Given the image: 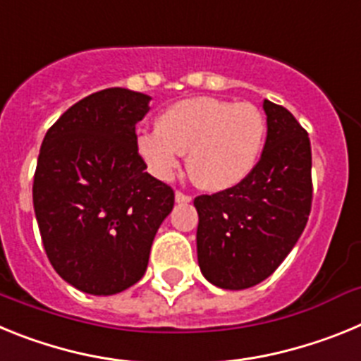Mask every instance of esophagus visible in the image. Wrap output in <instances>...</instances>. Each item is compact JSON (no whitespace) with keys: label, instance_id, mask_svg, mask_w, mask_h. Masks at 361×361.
I'll use <instances>...</instances> for the list:
<instances>
[{"label":"esophagus","instance_id":"esophagus-1","mask_svg":"<svg viewBox=\"0 0 361 361\" xmlns=\"http://www.w3.org/2000/svg\"><path fill=\"white\" fill-rule=\"evenodd\" d=\"M175 200H177L178 204H188L191 202V197L186 195V193H183V191H177V193H175Z\"/></svg>","mask_w":361,"mask_h":361}]
</instances>
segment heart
Returning <instances> with one entry per match:
<instances>
[{
  "mask_svg": "<svg viewBox=\"0 0 361 361\" xmlns=\"http://www.w3.org/2000/svg\"><path fill=\"white\" fill-rule=\"evenodd\" d=\"M266 132V117L255 104L191 97L166 108L157 128L137 137V152L161 180L173 177L188 153L193 183L206 191H224L250 177Z\"/></svg>",
  "mask_w": 361,
  "mask_h": 361,
  "instance_id": "1",
  "label": "heart"
}]
</instances>
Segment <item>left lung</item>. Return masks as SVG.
Segmentation results:
<instances>
[{
  "label": "left lung",
  "mask_w": 361,
  "mask_h": 361,
  "mask_svg": "<svg viewBox=\"0 0 361 361\" xmlns=\"http://www.w3.org/2000/svg\"><path fill=\"white\" fill-rule=\"evenodd\" d=\"M267 137L240 184L195 199L197 257L220 289L253 288L275 273L307 224L312 200L311 142L289 110L264 99Z\"/></svg>",
  "instance_id": "obj_1"
}]
</instances>
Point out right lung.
Returning <instances> with one entry per match:
<instances>
[{
    "label": "right lung",
    "mask_w": 361,
    "mask_h": 361,
    "mask_svg": "<svg viewBox=\"0 0 361 361\" xmlns=\"http://www.w3.org/2000/svg\"><path fill=\"white\" fill-rule=\"evenodd\" d=\"M149 95L95 92L70 106L43 139L34 212L50 264L65 282L108 296L142 279L162 220L173 209L168 184L146 173L135 124Z\"/></svg>",
    "instance_id": "1"
}]
</instances>
